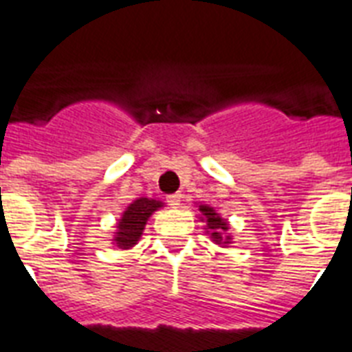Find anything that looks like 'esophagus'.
Returning a JSON list of instances; mask_svg holds the SVG:
<instances>
[{"instance_id": "34e87169", "label": "esophagus", "mask_w": 352, "mask_h": 352, "mask_svg": "<svg viewBox=\"0 0 352 352\" xmlns=\"http://www.w3.org/2000/svg\"><path fill=\"white\" fill-rule=\"evenodd\" d=\"M181 199H182V195L181 194H171L166 197V201H168V205H171L173 208H177V206L181 205Z\"/></svg>"}]
</instances>
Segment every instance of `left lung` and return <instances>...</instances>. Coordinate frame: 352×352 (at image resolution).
<instances>
[{
	"mask_svg": "<svg viewBox=\"0 0 352 352\" xmlns=\"http://www.w3.org/2000/svg\"><path fill=\"white\" fill-rule=\"evenodd\" d=\"M201 212V221H205V227L208 230V234L216 243H230V236H227V230H229V223L225 221L218 212L214 210L212 206L208 205H199Z\"/></svg>",
	"mask_w": 352,
	"mask_h": 352,
	"instance_id": "obj_1",
	"label": "left lung"
}]
</instances>
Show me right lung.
Segmentation results:
<instances>
[{
    "label": "right lung",
    "mask_w": 352,
    "mask_h": 352,
    "mask_svg": "<svg viewBox=\"0 0 352 352\" xmlns=\"http://www.w3.org/2000/svg\"><path fill=\"white\" fill-rule=\"evenodd\" d=\"M162 203L157 199L140 197L125 208L122 219L118 221L116 232H114V243L120 249L134 248L140 240L142 232L146 229V223L153 212L158 210Z\"/></svg>",
    "instance_id": "right-lung-1"
}]
</instances>
